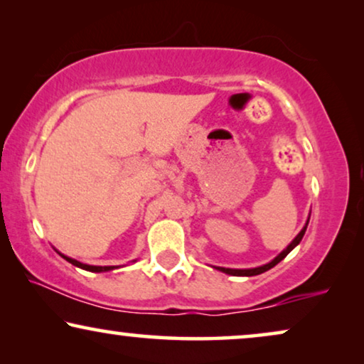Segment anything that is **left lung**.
I'll return each instance as SVG.
<instances>
[{"instance_id": "8db88e82", "label": "left lung", "mask_w": 364, "mask_h": 364, "mask_svg": "<svg viewBox=\"0 0 364 364\" xmlns=\"http://www.w3.org/2000/svg\"><path fill=\"white\" fill-rule=\"evenodd\" d=\"M308 222H310V215H308V218H306V223L305 225H303V228L300 230V233H298V235L293 238V240L288 243V247L287 248H283V250L278 253V255L273 258V260H270L268 263H265V265H260V267H255V268H225V267H213V268H217V270H220V272H223V273H227V275H232V277H255V275H260V273H263V272H267V270H270V268H273L277 265V263H280L283 258H285L288 253H290L293 248H295L298 243L301 242V238H303V235H305V232H306V227H308Z\"/></svg>"}]
</instances>
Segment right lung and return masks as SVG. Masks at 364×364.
I'll list each match as a JSON object with an SVG mask.
<instances>
[{
    "mask_svg": "<svg viewBox=\"0 0 364 364\" xmlns=\"http://www.w3.org/2000/svg\"><path fill=\"white\" fill-rule=\"evenodd\" d=\"M58 252V250H56ZM59 255H61L64 260L66 262H69V263H73L74 267H77V268H82V270H87V272H94V273H101V272H109V270H114V268H119V267H97V265H86V263H81V262H77V260H74V258H71V257H68V255H64V253H61V252H58ZM132 262H136V260H132Z\"/></svg>",
    "mask_w": 364,
    "mask_h": 364,
    "instance_id": "1",
    "label": "right lung"
}]
</instances>
